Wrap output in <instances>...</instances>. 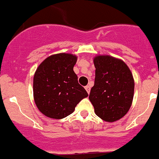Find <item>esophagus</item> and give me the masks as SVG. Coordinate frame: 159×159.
Returning a JSON list of instances; mask_svg holds the SVG:
<instances>
[{
  "instance_id": "34e87169",
  "label": "esophagus",
  "mask_w": 159,
  "mask_h": 159,
  "mask_svg": "<svg viewBox=\"0 0 159 159\" xmlns=\"http://www.w3.org/2000/svg\"><path fill=\"white\" fill-rule=\"evenodd\" d=\"M85 89H86V92H87L88 93H89V91H90V86H85Z\"/></svg>"
}]
</instances>
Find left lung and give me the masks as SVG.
Instances as JSON below:
<instances>
[{
    "label": "left lung",
    "mask_w": 159,
    "mask_h": 159,
    "mask_svg": "<svg viewBox=\"0 0 159 159\" xmlns=\"http://www.w3.org/2000/svg\"><path fill=\"white\" fill-rule=\"evenodd\" d=\"M95 80L89 99L95 114L102 120L114 122L129 111L134 89L131 70L122 60L110 56L94 58Z\"/></svg>",
    "instance_id": "8db88e82"
}]
</instances>
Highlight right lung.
<instances>
[{
    "label": "right lung",
    "instance_id": "1",
    "mask_svg": "<svg viewBox=\"0 0 159 159\" xmlns=\"http://www.w3.org/2000/svg\"><path fill=\"white\" fill-rule=\"evenodd\" d=\"M77 57L59 53L45 59L33 79V93L39 111L50 118L62 119L88 96L73 71Z\"/></svg>",
    "mask_w": 159,
    "mask_h": 159
}]
</instances>
